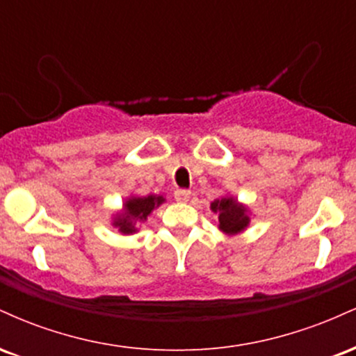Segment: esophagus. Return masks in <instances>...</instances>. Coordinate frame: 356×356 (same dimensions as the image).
Returning a JSON list of instances; mask_svg holds the SVG:
<instances>
[{"label": "esophagus", "mask_w": 356, "mask_h": 356, "mask_svg": "<svg viewBox=\"0 0 356 356\" xmlns=\"http://www.w3.org/2000/svg\"><path fill=\"white\" fill-rule=\"evenodd\" d=\"M174 197L177 202H187L191 199V191L187 189H177L174 192Z\"/></svg>", "instance_id": "34e87169"}]
</instances>
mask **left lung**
<instances>
[{
  "label": "left lung",
  "mask_w": 356,
  "mask_h": 356,
  "mask_svg": "<svg viewBox=\"0 0 356 356\" xmlns=\"http://www.w3.org/2000/svg\"><path fill=\"white\" fill-rule=\"evenodd\" d=\"M211 211L219 216V229L224 234H238L249 226L248 207L236 201L234 197H220L211 202Z\"/></svg>",
  "instance_id": "left-lung-1"
}]
</instances>
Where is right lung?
I'll use <instances>...</instances> for the list:
<instances>
[{
  "label": "right lung",
  "mask_w": 356,
  "mask_h": 356,
  "mask_svg": "<svg viewBox=\"0 0 356 356\" xmlns=\"http://www.w3.org/2000/svg\"><path fill=\"white\" fill-rule=\"evenodd\" d=\"M164 195H145V197H129L124 204V211L118 212L113 219V226L118 227L122 234H134L137 231L136 224L144 222L147 216L152 212L155 207L164 202Z\"/></svg>",
  "instance_id": "1"
}]
</instances>
